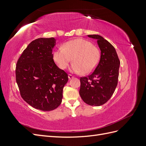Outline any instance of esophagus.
I'll use <instances>...</instances> for the list:
<instances>
[{
  "label": "esophagus",
  "instance_id": "esophagus-1",
  "mask_svg": "<svg viewBox=\"0 0 146 146\" xmlns=\"http://www.w3.org/2000/svg\"><path fill=\"white\" fill-rule=\"evenodd\" d=\"M68 77H69V79H71V78H74V76H72V75H71V74H69L68 75Z\"/></svg>",
  "mask_w": 146,
  "mask_h": 146
}]
</instances>
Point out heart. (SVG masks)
Instances as JSON below:
<instances>
[{"mask_svg": "<svg viewBox=\"0 0 146 146\" xmlns=\"http://www.w3.org/2000/svg\"><path fill=\"white\" fill-rule=\"evenodd\" d=\"M54 60L61 69H64L70 61V69L76 73L90 74L98 66L100 59L99 48L90 41L78 38L66 42L54 52Z\"/></svg>", "mask_w": 146, "mask_h": 146, "instance_id": "1", "label": "heart"}]
</instances>
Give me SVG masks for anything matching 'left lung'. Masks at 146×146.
Returning <instances> with one entry per match:
<instances>
[{
	"instance_id": "1",
	"label": "left lung",
	"mask_w": 146,
	"mask_h": 146,
	"mask_svg": "<svg viewBox=\"0 0 146 146\" xmlns=\"http://www.w3.org/2000/svg\"><path fill=\"white\" fill-rule=\"evenodd\" d=\"M97 39L100 49V59L93 72L80 78L79 94L88 105L100 106L111 98L117 85L120 61L114 47L102 36L90 35Z\"/></svg>"
}]
</instances>
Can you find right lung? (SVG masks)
Masks as SVG:
<instances>
[{
  "label": "right lung",
  "mask_w": 146,
  "mask_h": 146,
  "mask_svg": "<svg viewBox=\"0 0 146 146\" xmlns=\"http://www.w3.org/2000/svg\"><path fill=\"white\" fill-rule=\"evenodd\" d=\"M54 38H38L31 42L19 58L16 80L21 96L32 107L48 111L56 108L63 98L68 76L53 59Z\"/></svg>",
  "instance_id": "right-lung-1"
}]
</instances>
